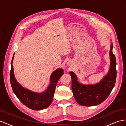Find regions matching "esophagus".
<instances>
[{
  "label": "esophagus",
  "instance_id": "obj_1",
  "mask_svg": "<svg viewBox=\"0 0 126 126\" xmlns=\"http://www.w3.org/2000/svg\"><path fill=\"white\" fill-rule=\"evenodd\" d=\"M71 64H72V62H67V64H68V65H71Z\"/></svg>",
  "mask_w": 126,
  "mask_h": 126
}]
</instances>
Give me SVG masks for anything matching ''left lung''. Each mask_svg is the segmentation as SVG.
Here are the masks:
<instances>
[{
	"label": "left lung",
	"instance_id": "1",
	"mask_svg": "<svg viewBox=\"0 0 126 126\" xmlns=\"http://www.w3.org/2000/svg\"><path fill=\"white\" fill-rule=\"evenodd\" d=\"M113 44L110 50V67L108 73L102 80L94 85H84L78 81L73 72L70 74L72 78V90L77 102L83 106H94L101 103L108 98L115 85L117 77L116 60L112 52Z\"/></svg>",
	"mask_w": 126,
	"mask_h": 126
}]
</instances>
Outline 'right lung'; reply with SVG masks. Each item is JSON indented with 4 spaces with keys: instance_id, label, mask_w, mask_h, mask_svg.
I'll return each mask as SVG.
<instances>
[{
    "instance_id": "right-lung-1",
    "label": "right lung",
    "mask_w": 126,
    "mask_h": 126,
    "mask_svg": "<svg viewBox=\"0 0 126 126\" xmlns=\"http://www.w3.org/2000/svg\"><path fill=\"white\" fill-rule=\"evenodd\" d=\"M14 57V54L11 63L10 81L13 90L16 96L24 105L32 110H41L48 107L52 102L57 82L64 73L63 69H57L52 73L50 78L51 83L45 92L42 93H35L25 89L17 82L14 76L12 65Z\"/></svg>"
}]
</instances>
